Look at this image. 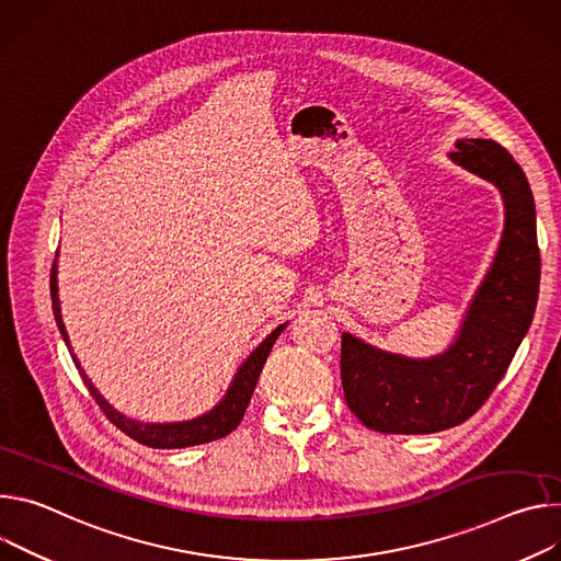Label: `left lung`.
Returning <instances> with one entry per match:
<instances>
[{
	"label": "left lung",
	"mask_w": 561,
	"mask_h": 561,
	"mask_svg": "<svg viewBox=\"0 0 561 561\" xmlns=\"http://www.w3.org/2000/svg\"><path fill=\"white\" fill-rule=\"evenodd\" d=\"M450 158L500 186L506 227L457 341L414 360L341 336V383L363 425L386 434H430L470 419L492 394L524 341L537 307L541 259L530 184L494 140H459Z\"/></svg>",
	"instance_id": "left-lung-1"
}]
</instances>
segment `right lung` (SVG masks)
Segmentation results:
<instances>
[{
	"mask_svg": "<svg viewBox=\"0 0 561 561\" xmlns=\"http://www.w3.org/2000/svg\"><path fill=\"white\" fill-rule=\"evenodd\" d=\"M57 270H55V263L50 267V300H53V314H55V321H57V328L61 332V339H65L69 352H71V345H69V334L65 330V323H61V314H59V300H57V278H55ZM287 325V323H285ZM285 325H278L252 354H249V358L240 365L238 375L229 388V392L225 394V399L220 401V405H216L209 414L205 416H198L194 421H184V423H164V425H156V423H138L134 419H127L122 416L119 412H115L102 397L100 392L91 386V381L87 379V375L82 371L78 358L73 356L71 352V358L76 363V367L80 369V377L84 381V386L89 388L91 397L95 399V403L100 405V410L106 414V419L119 427L124 434H129L131 439H136L138 444L142 446H149V448H190V446H198V444H209V442H216V439H222L227 437V434L231 430L238 427V423L242 421L244 416V410L249 405V401H252V394L256 390V383H259V377L263 371V365L272 352V345L276 343V339L280 336V332L285 330Z\"/></svg>",
	"mask_w": 561,
	"mask_h": 561,
	"instance_id": "add662e5",
	"label": "right lung"
}]
</instances>
